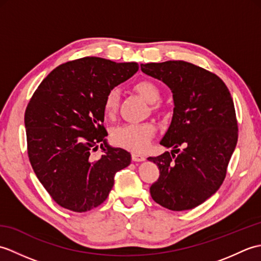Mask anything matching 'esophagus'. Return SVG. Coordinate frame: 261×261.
<instances>
[{
	"label": "esophagus",
	"instance_id": "1",
	"mask_svg": "<svg viewBox=\"0 0 261 261\" xmlns=\"http://www.w3.org/2000/svg\"><path fill=\"white\" fill-rule=\"evenodd\" d=\"M132 160L134 162H143V160L146 159V157L143 156V154H140V153H132Z\"/></svg>",
	"mask_w": 261,
	"mask_h": 261
}]
</instances>
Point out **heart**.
<instances>
[{"label": "heart", "mask_w": 261, "mask_h": 261, "mask_svg": "<svg viewBox=\"0 0 261 261\" xmlns=\"http://www.w3.org/2000/svg\"><path fill=\"white\" fill-rule=\"evenodd\" d=\"M134 91L140 96L151 103L152 110H158L160 104L157 102L160 98V90L156 83L148 80L138 81L134 84ZM119 91L111 88L104 97L103 113L105 118L113 119L119 107ZM156 134V126L151 122L141 123H126L116 126L112 131V141L114 145L134 152H142L150 145L152 138Z\"/></svg>", "instance_id": "1"}]
</instances>
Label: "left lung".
Here are the masks:
<instances>
[{
    "label": "left lung",
    "instance_id": "8db88e82",
    "mask_svg": "<svg viewBox=\"0 0 261 261\" xmlns=\"http://www.w3.org/2000/svg\"><path fill=\"white\" fill-rule=\"evenodd\" d=\"M140 67L170 88L175 104L173 120L160 141L174 150L148 158L159 168V178L150 186L151 197L171 211L194 208L225 178L238 141L233 99L219 76L184 60Z\"/></svg>",
    "mask_w": 261,
    "mask_h": 261
}]
</instances>
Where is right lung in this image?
<instances>
[{"label":"right lung","instance_id":"add662e5","mask_svg":"<svg viewBox=\"0 0 261 261\" xmlns=\"http://www.w3.org/2000/svg\"><path fill=\"white\" fill-rule=\"evenodd\" d=\"M137 63L84 57L59 65L33 93L24 113L28 157L49 195L73 212H87L108 198L116 171L131 154L110 147L103 102L111 88L136 74ZM101 144L97 161L90 154Z\"/></svg>","mask_w":261,"mask_h":261}]
</instances>
